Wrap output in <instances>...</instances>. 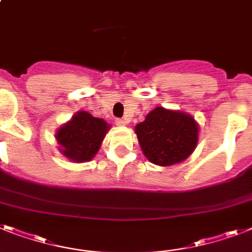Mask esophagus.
Masks as SVG:
<instances>
[{"label": "esophagus", "instance_id": "1", "mask_svg": "<svg viewBox=\"0 0 252 252\" xmlns=\"http://www.w3.org/2000/svg\"><path fill=\"white\" fill-rule=\"evenodd\" d=\"M116 124H117V126H125V125L127 124V120L126 118H117Z\"/></svg>", "mask_w": 252, "mask_h": 252}]
</instances>
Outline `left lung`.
<instances>
[{"mask_svg": "<svg viewBox=\"0 0 252 252\" xmlns=\"http://www.w3.org/2000/svg\"><path fill=\"white\" fill-rule=\"evenodd\" d=\"M135 134L147 159L168 167L186 161L194 152L199 127L189 113L156 107L135 126Z\"/></svg>", "mask_w": 252, "mask_h": 252, "instance_id": "1", "label": "left lung"}]
</instances>
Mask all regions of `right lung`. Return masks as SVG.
Wrapping results in <instances>:
<instances>
[{
  "instance_id": "right-lung-1",
  "label": "right lung",
  "mask_w": 252,
  "mask_h": 252,
  "mask_svg": "<svg viewBox=\"0 0 252 252\" xmlns=\"http://www.w3.org/2000/svg\"><path fill=\"white\" fill-rule=\"evenodd\" d=\"M111 125L103 118L94 117L86 111H78L55 132L58 149L69 161L89 162L100 149Z\"/></svg>"
}]
</instances>
